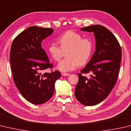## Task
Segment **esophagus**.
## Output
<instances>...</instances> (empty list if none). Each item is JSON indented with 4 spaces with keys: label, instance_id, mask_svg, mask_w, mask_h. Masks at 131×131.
Returning <instances> with one entry per match:
<instances>
[{
    "label": "esophagus",
    "instance_id": "1",
    "mask_svg": "<svg viewBox=\"0 0 131 131\" xmlns=\"http://www.w3.org/2000/svg\"><path fill=\"white\" fill-rule=\"evenodd\" d=\"M69 75V73H62V75L63 76H68Z\"/></svg>",
    "mask_w": 131,
    "mask_h": 131
}]
</instances>
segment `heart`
Returning <instances> with one entry per match:
<instances>
[{"instance_id": "heart-1", "label": "heart", "mask_w": 131, "mask_h": 131, "mask_svg": "<svg viewBox=\"0 0 131 131\" xmlns=\"http://www.w3.org/2000/svg\"><path fill=\"white\" fill-rule=\"evenodd\" d=\"M59 46L55 43L49 45L47 51L54 61L58 62L66 52L68 58L62 61L57 69L63 72L75 70L80 65L88 62L93 49V42L90 38H83L82 35L72 30H68L59 38Z\"/></svg>"}]
</instances>
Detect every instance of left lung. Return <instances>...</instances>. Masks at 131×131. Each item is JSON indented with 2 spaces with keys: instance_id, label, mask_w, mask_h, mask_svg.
<instances>
[{
  "instance_id": "obj_1",
  "label": "left lung",
  "mask_w": 131,
  "mask_h": 131,
  "mask_svg": "<svg viewBox=\"0 0 131 131\" xmlns=\"http://www.w3.org/2000/svg\"><path fill=\"white\" fill-rule=\"evenodd\" d=\"M81 30L93 32L96 45L91 59L78 74L75 96L83 105L93 106L106 99L115 86L119 73L122 49L115 35L104 26L93 25ZM89 72L92 73L89 79L82 75Z\"/></svg>"
}]
</instances>
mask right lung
Instances as JSON below:
<instances>
[{"label":"right lung","mask_w":131,"mask_h":131,"mask_svg":"<svg viewBox=\"0 0 131 131\" xmlns=\"http://www.w3.org/2000/svg\"><path fill=\"white\" fill-rule=\"evenodd\" d=\"M53 32L51 28L31 26L18 35L11 45L9 59L14 83L23 97L33 104L49 101L55 82L61 77L58 70L43 74L53 66L41 42Z\"/></svg>","instance_id":"add662e5"}]
</instances>
